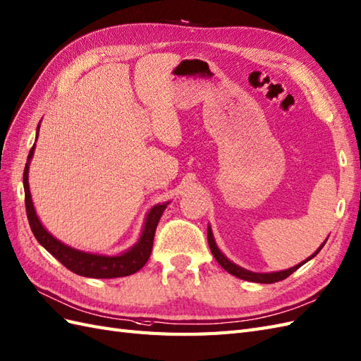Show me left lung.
<instances>
[{
	"instance_id": "left-lung-1",
	"label": "left lung",
	"mask_w": 361,
	"mask_h": 361,
	"mask_svg": "<svg viewBox=\"0 0 361 361\" xmlns=\"http://www.w3.org/2000/svg\"><path fill=\"white\" fill-rule=\"evenodd\" d=\"M207 241H209V247H210V252H212V255L215 256V259L218 261V264H219L221 267H223V269H224L226 271H228L230 274H233V276L239 277V279L250 281V282H257V283H274V282H279V281L286 279V277H288L290 274H293L295 270L300 269V267H302L305 262L310 261V259H312V257L316 256V255L322 250V247L325 245V243H326V241L323 243V244H322V247L319 248V250H317L316 253H314V255H311L307 261H303L302 264L293 267V269H290V270L276 271V273H252V271H248V270L241 269V267L235 265L233 262H230V261L227 259V257L218 250V247H216V244H215V241H214V235H212V230H210V227H209V230H207Z\"/></svg>"
}]
</instances>
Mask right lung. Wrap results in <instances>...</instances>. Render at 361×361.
Wrapping results in <instances>:
<instances>
[{
    "mask_svg": "<svg viewBox=\"0 0 361 361\" xmlns=\"http://www.w3.org/2000/svg\"><path fill=\"white\" fill-rule=\"evenodd\" d=\"M39 129V126H38ZM38 137V135H36ZM35 151V145L27 157V163L24 168V195H25V212L27 218H29V224L35 238L38 239V243L47 250L50 255H53L56 259L73 273L85 277H94V279H113V277H122L134 274L142 267L147 262L152 252V244H154V235L157 224L163 215L164 209L168 207V202L166 204L154 206L149 214H147L146 223L143 227V233L140 236V241H138L131 250L118 255V256H100V255H91L85 252H79L76 248H71L66 244L58 241L56 238H53L47 230L42 227L39 223L38 216H36V212L32 202V195L29 189V163Z\"/></svg>",
    "mask_w": 361,
    "mask_h": 361,
    "instance_id": "1",
    "label": "right lung"
}]
</instances>
